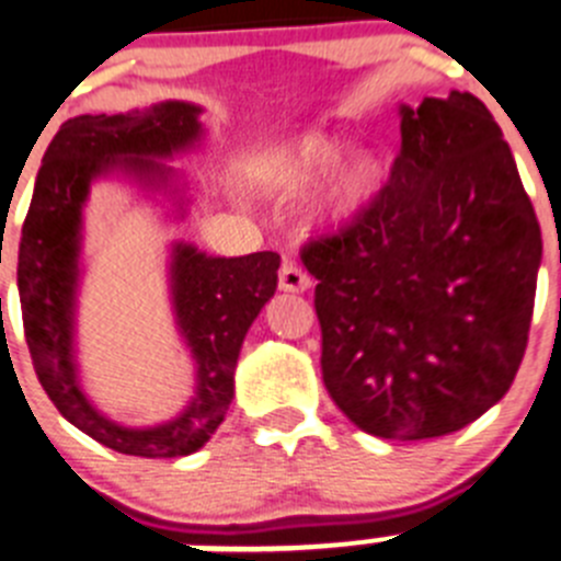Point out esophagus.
I'll list each match as a JSON object with an SVG mask.
<instances>
[{
    "label": "esophagus",
    "mask_w": 561,
    "mask_h": 561,
    "mask_svg": "<svg viewBox=\"0 0 561 561\" xmlns=\"http://www.w3.org/2000/svg\"><path fill=\"white\" fill-rule=\"evenodd\" d=\"M280 289L284 291H306L311 289V275L302 270L297 261L284 259V266H280Z\"/></svg>",
    "instance_id": "34e87169"
}]
</instances>
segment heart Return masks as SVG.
<instances>
[{
    "label": "heart",
    "instance_id": "obj_1",
    "mask_svg": "<svg viewBox=\"0 0 561 561\" xmlns=\"http://www.w3.org/2000/svg\"><path fill=\"white\" fill-rule=\"evenodd\" d=\"M344 142L324 131H306L264 159V175L272 190L300 192L317 184L344 157ZM382 168L371 153H357L333 173L319 197V215L328 222H344L364 211L377 195Z\"/></svg>",
    "mask_w": 561,
    "mask_h": 561
}]
</instances>
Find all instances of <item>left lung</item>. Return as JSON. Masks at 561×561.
I'll return each instance as SVG.
<instances>
[{"label": "left lung", "instance_id": "obj_1", "mask_svg": "<svg viewBox=\"0 0 561 561\" xmlns=\"http://www.w3.org/2000/svg\"><path fill=\"white\" fill-rule=\"evenodd\" d=\"M402 148L350 226L302 244L322 380L369 435L426 440L488 413L524 360L542 237L471 93L402 106Z\"/></svg>", "mask_w": 561, "mask_h": 561}]
</instances>
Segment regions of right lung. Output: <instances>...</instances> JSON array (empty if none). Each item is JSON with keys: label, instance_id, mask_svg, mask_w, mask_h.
<instances>
[{"label": "right lung", "instance_id": "1", "mask_svg": "<svg viewBox=\"0 0 561 561\" xmlns=\"http://www.w3.org/2000/svg\"><path fill=\"white\" fill-rule=\"evenodd\" d=\"M201 106L164 101L151 110L66 121L37 170L21 228L19 297L35 375L55 408L106 449L131 457H186L215 435L233 399V369L250 324L277 289L280 255L220 259L179 242L170 261L175 324L197 364L195 397L168 424L129 430L101 415L79 388L73 360L82 206L99 175L124 170L151 190L173 186L170 159L201 142Z\"/></svg>", "mask_w": 561, "mask_h": 561}]
</instances>
